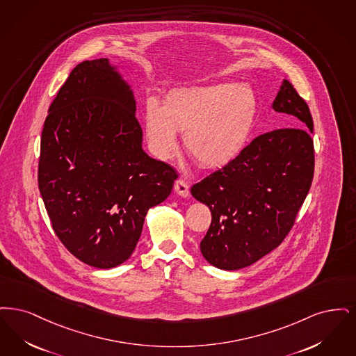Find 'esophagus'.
Masks as SVG:
<instances>
[{"instance_id": "34e87169", "label": "esophagus", "mask_w": 356, "mask_h": 356, "mask_svg": "<svg viewBox=\"0 0 356 356\" xmlns=\"http://www.w3.org/2000/svg\"><path fill=\"white\" fill-rule=\"evenodd\" d=\"M174 190H175V193L178 194V195H181V197H188V194H190V188H188V185H187V182H186L185 179H178V181H175V185H174Z\"/></svg>"}]
</instances>
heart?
Listing matches in <instances>:
<instances>
[{"label":"heart","instance_id":"b5f03b06","mask_svg":"<svg viewBox=\"0 0 356 356\" xmlns=\"http://www.w3.org/2000/svg\"><path fill=\"white\" fill-rule=\"evenodd\" d=\"M257 95L246 83H214L172 90L161 108L150 101L145 133L152 152L169 158L175 131H184L186 152L206 169L223 168L243 150L257 117Z\"/></svg>","mask_w":356,"mask_h":356}]
</instances>
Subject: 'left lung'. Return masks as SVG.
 Returning a JSON list of instances; mask_svg holds the SVG:
<instances>
[{"mask_svg":"<svg viewBox=\"0 0 356 356\" xmlns=\"http://www.w3.org/2000/svg\"><path fill=\"white\" fill-rule=\"evenodd\" d=\"M273 108L290 124L252 139L220 170L191 187L211 211L201 242L204 259L222 270H238L278 248L294 226L309 194L315 153L309 105L289 81Z\"/></svg>","mask_w":356,"mask_h":356,"instance_id":"left-lung-1","label":"left lung"}]
</instances>
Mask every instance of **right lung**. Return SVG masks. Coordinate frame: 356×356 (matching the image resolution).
Listing matches in <instances>:
<instances>
[{"mask_svg":"<svg viewBox=\"0 0 356 356\" xmlns=\"http://www.w3.org/2000/svg\"><path fill=\"white\" fill-rule=\"evenodd\" d=\"M177 178L142 150L133 92L108 58L78 63L49 108L38 161L40 193L62 245L97 268L124 263L147 210Z\"/></svg>","mask_w":356,"mask_h":356,"instance_id":"1","label":"right lung"}]
</instances>
